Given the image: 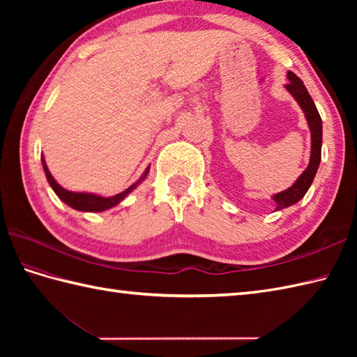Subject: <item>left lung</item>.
<instances>
[{
  "label": "left lung",
  "instance_id": "1",
  "mask_svg": "<svg viewBox=\"0 0 357 357\" xmlns=\"http://www.w3.org/2000/svg\"><path fill=\"white\" fill-rule=\"evenodd\" d=\"M287 78L288 84H285V89L290 92L294 100L298 101L302 112L305 113L310 132H312V155H310L308 167L302 172L301 176L296 179V183L290 188H287V190L273 195V201L276 202V210L290 207L293 204L304 198L310 185L313 183L317 169H319L322 149V119L312 100V96H310L304 82L301 81L299 77H296L293 72H287Z\"/></svg>",
  "mask_w": 357,
  "mask_h": 357
}]
</instances>
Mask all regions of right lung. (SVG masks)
<instances>
[{
  "mask_svg": "<svg viewBox=\"0 0 357 357\" xmlns=\"http://www.w3.org/2000/svg\"><path fill=\"white\" fill-rule=\"evenodd\" d=\"M43 161V169L45 173V178H47L50 187L53 188V192L56 193V196L59 199H61L67 206L75 208V210H79V211H90V213H96V211H104V210H109L112 207L118 206V204L123 201L128 193H132L136 187H138L144 179L147 178L150 167H147L146 172L142 173V176L136 181L135 184H132L128 188H126L124 192H121L115 196H107V198H104V196L100 195H95V193H84V192H70V190H66L61 185H59L55 178L52 176V173L47 169V164H45L44 158H41Z\"/></svg>",
  "mask_w": 357,
  "mask_h": 357,
  "instance_id": "obj_1",
  "label": "right lung"
}]
</instances>
